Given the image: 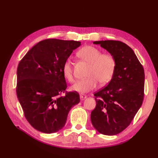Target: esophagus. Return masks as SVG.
I'll use <instances>...</instances> for the list:
<instances>
[{"instance_id":"esophagus-1","label":"esophagus","mask_w":158,"mask_h":158,"mask_svg":"<svg viewBox=\"0 0 158 158\" xmlns=\"http://www.w3.org/2000/svg\"><path fill=\"white\" fill-rule=\"evenodd\" d=\"M86 98H87V96L85 95V94H81V95H80V99H81V100H85Z\"/></svg>"}]
</instances>
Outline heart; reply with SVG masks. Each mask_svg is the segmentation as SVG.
<instances>
[{
    "label": "heart",
    "instance_id": "obj_1",
    "mask_svg": "<svg viewBox=\"0 0 158 158\" xmlns=\"http://www.w3.org/2000/svg\"><path fill=\"white\" fill-rule=\"evenodd\" d=\"M77 56L89 64L85 79L79 80L71 86L72 91L86 93L96 88L98 83L104 85L112 79L116 68V61L110 53H102L100 49L93 46H85L80 49ZM62 72L64 77L69 82H73V69L71 61L66 59L63 63Z\"/></svg>",
    "mask_w": 158,
    "mask_h": 158
}]
</instances>
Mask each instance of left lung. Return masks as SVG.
<instances>
[{
  "label": "left lung",
  "instance_id": "left-lung-1",
  "mask_svg": "<svg viewBox=\"0 0 158 158\" xmlns=\"http://www.w3.org/2000/svg\"><path fill=\"white\" fill-rule=\"evenodd\" d=\"M94 44L114 56L116 68L107 86L94 94L96 105L91 122L100 134L116 135L130 125L142 105L145 73L135 52L124 43L108 40Z\"/></svg>",
  "mask_w": 158,
  "mask_h": 158
}]
</instances>
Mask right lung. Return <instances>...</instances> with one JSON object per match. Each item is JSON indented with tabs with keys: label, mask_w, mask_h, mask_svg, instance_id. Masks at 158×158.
Wrapping results in <instances>:
<instances>
[{
	"label": "right lung",
	"mask_w": 158,
	"mask_h": 158,
	"mask_svg": "<svg viewBox=\"0 0 158 158\" xmlns=\"http://www.w3.org/2000/svg\"><path fill=\"white\" fill-rule=\"evenodd\" d=\"M81 42L50 39L39 42L19 62L17 96L26 119L40 132L52 134L64 126L70 109L80 102L77 92H66L64 62Z\"/></svg>",
	"instance_id": "1"
}]
</instances>
